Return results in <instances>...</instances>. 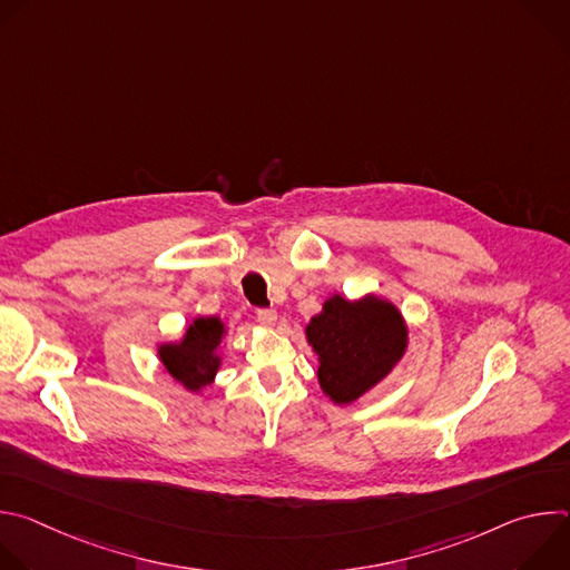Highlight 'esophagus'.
<instances>
[{"label":"esophagus","mask_w":570,"mask_h":570,"mask_svg":"<svg viewBox=\"0 0 570 570\" xmlns=\"http://www.w3.org/2000/svg\"><path fill=\"white\" fill-rule=\"evenodd\" d=\"M257 320L262 324H266V327H273V324L277 322V311L275 308H257Z\"/></svg>","instance_id":"obj_1"}]
</instances>
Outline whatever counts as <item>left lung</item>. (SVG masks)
<instances>
[{
  "label": "left lung",
  "mask_w": 570,
  "mask_h": 570,
  "mask_svg": "<svg viewBox=\"0 0 570 570\" xmlns=\"http://www.w3.org/2000/svg\"><path fill=\"white\" fill-rule=\"evenodd\" d=\"M306 338L320 356L317 379L336 403H352L376 385L405 350V324L396 308L376 297H332L311 317Z\"/></svg>",
  "instance_id": "obj_1"
}]
</instances>
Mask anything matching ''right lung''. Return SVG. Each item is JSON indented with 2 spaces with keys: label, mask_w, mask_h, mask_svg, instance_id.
Masks as SVG:
<instances>
[{
  "label": "right lung",
  "mask_w": 570,
  "mask_h": 570,
  "mask_svg": "<svg viewBox=\"0 0 570 570\" xmlns=\"http://www.w3.org/2000/svg\"><path fill=\"white\" fill-rule=\"evenodd\" d=\"M223 334L225 327L218 317H196L183 343L159 347V358L176 381L189 390H200L216 376Z\"/></svg>",
  "instance_id": "right-lung-1"
}]
</instances>
